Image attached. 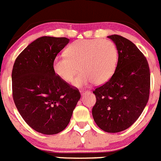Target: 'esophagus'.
<instances>
[{
	"label": "esophagus",
	"instance_id": "esophagus-1",
	"mask_svg": "<svg viewBox=\"0 0 161 161\" xmlns=\"http://www.w3.org/2000/svg\"><path fill=\"white\" fill-rule=\"evenodd\" d=\"M86 93H89V91H80L81 95H84V94H86Z\"/></svg>",
	"mask_w": 161,
	"mask_h": 161
}]
</instances>
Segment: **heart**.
Returning <instances> with one entry per match:
<instances>
[{
    "label": "heart",
    "mask_w": 161,
    "mask_h": 161,
    "mask_svg": "<svg viewBox=\"0 0 161 161\" xmlns=\"http://www.w3.org/2000/svg\"><path fill=\"white\" fill-rule=\"evenodd\" d=\"M66 54L55 57L53 70L60 79L71 82L79 66L81 73L73 82L77 87L107 82L114 75L118 60L117 47L109 40L75 41L67 47Z\"/></svg>",
    "instance_id": "obj_1"
}]
</instances>
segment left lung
Returning <instances> with one entry per match:
<instances>
[{
    "mask_svg": "<svg viewBox=\"0 0 161 161\" xmlns=\"http://www.w3.org/2000/svg\"><path fill=\"white\" fill-rule=\"evenodd\" d=\"M107 37L117 47L118 62L113 77L93 92L92 116L98 128L117 133L131 126L146 107L150 73L146 57L131 41L116 34Z\"/></svg>",
    "mask_w": 161,
    "mask_h": 161,
    "instance_id": "obj_1",
    "label": "left lung"
}]
</instances>
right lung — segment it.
Returning a JSON list of instances; mask_svg holds the SVG:
<instances>
[{
	"label": "right lung",
	"mask_w": 161,
	"mask_h": 161,
	"mask_svg": "<svg viewBox=\"0 0 161 161\" xmlns=\"http://www.w3.org/2000/svg\"><path fill=\"white\" fill-rule=\"evenodd\" d=\"M69 42L66 37L41 36L17 57L12 69V96L30 128L44 135L61 132L80 98L78 89L60 79L53 60Z\"/></svg>",
	"instance_id": "right-lung-1"
}]
</instances>
